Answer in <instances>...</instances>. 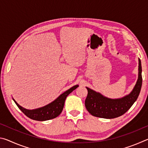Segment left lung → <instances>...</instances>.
<instances>
[{
  "mask_svg": "<svg viewBox=\"0 0 148 148\" xmlns=\"http://www.w3.org/2000/svg\"><path fill=\"white\" fill-rule=\"evenodd\" d=\"M142 84L141 61L138 59V77L133 89L122 98L110 99L87 87L88 94L85 105L92 116L105 119H113L124 114L138 97Z\"/></svg>",
  "mask_w": 148,
  "mask_h": 148,
  "instance_id": "left-lung-1",
  "label": "left lung"
}]
</instances>
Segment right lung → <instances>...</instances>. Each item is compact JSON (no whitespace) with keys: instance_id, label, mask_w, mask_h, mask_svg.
<instances>
[{"instance_id":"1","label":"right lung","mask_w":148,"mask_h":148,"mask_svg":"<svg viewBox=\"0 0 148 148\" xmlns=\"http://www.w3.org/2000/svg\"><path fill=\"white\" fill-rule=\"evenodd\" d=\"M78 86V85H76V86L72 87L71 88L64 92L63 93L60 95L55 101L51 102V103L47 104L43 107L38 108L34 110L24 108L23 107L20 106L14 99L13 100L19 108L21 110V111L25 115H26L27 117H29L30 119L40 121H47V120L56 118L61 114L62 109H63L64 101L67 96L74 90L76 89Z\"/></svg>"}]
</instances>
